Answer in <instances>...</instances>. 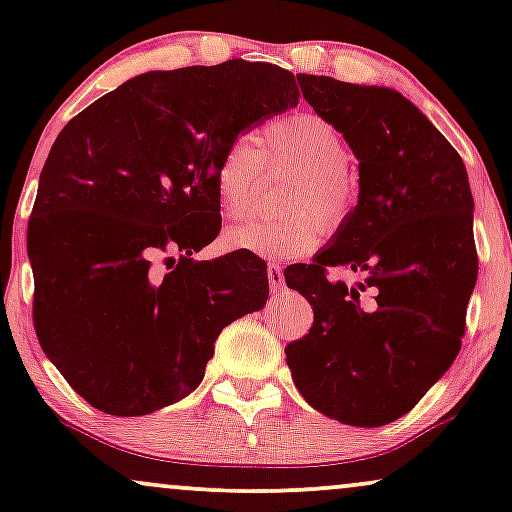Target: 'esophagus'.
<instances>
[{"mask_svg":"<svg viewBox=\"0 0 512 512\" xmlns=\"http://www.w3.org/2000/svg\"><path fill=\"white\" fill-rule=\"evenodd\" d=\"M267 279H269V286H272V291L284 289V272H281L279 264L274 262L267 264Z\"/></svg>","mask_w":512,"mask_h":512,"instance_id":"34e87169","label":"esophagus"}]
</instances>
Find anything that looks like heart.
Wrapping results in <instances>:
<instances>
[{
  "mask_svg": "<svg viewBox=\"0 0 512 512\" xmlns=\"http://www.w3.org/2000/svg\"><path fill=\"white\" fill-rule=\"evenodd\" d=\"M264 151L272 163L301 170L291 187L289 209L298 214L281 221L250 219L233 223L223 233L228 250L255 257L308 255L325 238V221L339 223L356 202V185L349 175L351 149L337 127L315 113L281 117L264 127ZM264 178V154L250 139H233L221 151L214 168L216 197L223 211L243 214L257 202Z\"/></svg>",
  "mask_w": 512,
  "mask_h": 512,
  "instance_id": "obj_1",
  "label": "heart"
}]
</instances>
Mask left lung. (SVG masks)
I'll return each mask as SVG.
<instances>
[{"mask_svg":"<svg viewBox=\"0 0 512 512\" xmlns=\"http://www.w3.org/2000/svg\"><path fill=\"white\" fill-rule=\"evenodd\" d=\"M303 98L358 158V204L310 264L284 272L313 305V327L286 346L310 407L375 428L414 409L460 354L477 284L467 168L395 88L298 74ZM330 268L364 276L356 287ZM369 298H362V291Z\"/></svg>","mask_w":512,"mask_h":512,"instance_id":"obj_1","label":"left lung"}]
</instances>
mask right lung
I'll return each mask as SVG.
<instances>
[{"instance_id":"add662e5","label":"right lung","mask_w":512,"mask_h":512,"mask_svg":"<svg viewBox=\"0 0 512 512\" xmlns=\"http://www.w3.org/2000/svg\"><path fill=\"white\" fill-rule=\"evenodd\" d=\"M298 96L286 69L228 60L139 74L64 125L28 221L33 325L91 407L142 416L180 402L223 327L264 308L262 257L192 255L221 231V151ZM161 256L168 273L153 269Z\"/></svg>"}]
</instances>
